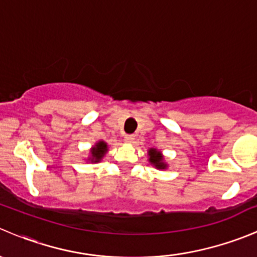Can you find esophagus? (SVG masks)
Masks as SVG:
<instances>
[{
	"label": "esophagus",
	"mask_w": 257,
	"mask_h": 257,
	"mask_svg": "<svg viewBox=\"0 0 257 257\" xmlns=\"http://www.w3.org/2000/svg\"><path fill=\"white\" fill-rule=\"evenodd\" d=\"M134 139H136V137H134L133 134H125V136H124V141L128 142V143L134 142Z\"/></svg>",
	"instance_id": "obj_1"
}]
</instances>
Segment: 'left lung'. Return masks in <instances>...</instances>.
<instances>
[{
    "label": "left lung",
    "mask_w": 257,
    "mask_h": 257,
    "mask_svg": "<svg viewBox=\"0 0 257 257\" xmlns=\"http://www.w3.org/2000/svg\"><path fill=\"white\" fill-rule=\"evenodd\" d=\"M148 155H149L150 164L154 165L157 169H167L168 164L164 163V157H163L162 153L158 152L154 148H150V149L148 150Z\"/></svg>",
    "instance_id": "1"
}]
</instances>
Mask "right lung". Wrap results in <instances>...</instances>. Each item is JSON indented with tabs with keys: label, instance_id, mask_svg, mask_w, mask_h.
Wrapping results in <instances>:
<instances>
[{
	"label": "right lung",
	"instance_id": "right-lung-1",
	"mask_svg": "<svg viewBox=\"0 0 257 257\" xmlns=\"http://www.w3.org/2000/svg\"><path fill=\"white\" fill-rule=\"evenodd\" d=\"M107 150H108L107 143L103 141H99L98 143H95V145L92 148V149H90L89 160L92 163L100 162V160H102V158L105 155V153H107Z\"/></svg>",
	"mask_w": 257,
	"mask_h": 257
}]
</instances>
